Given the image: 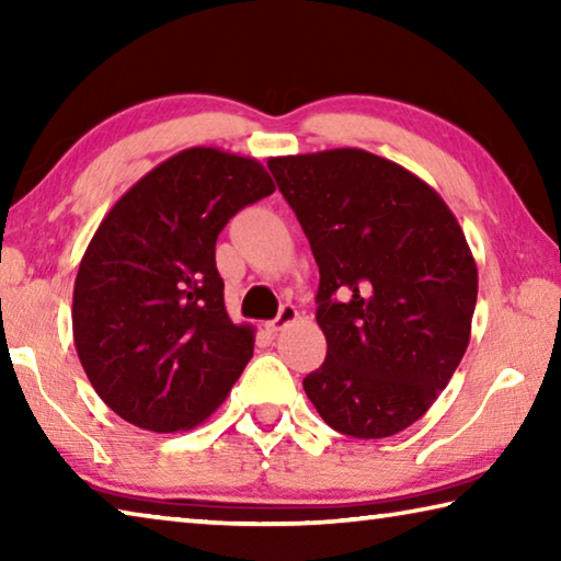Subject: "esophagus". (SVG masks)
<instances>
[{"mask_svg":"<svg viewBox=\"0 0 561 561\" xmlns=\"http://www.w3.org/2000/svg\"><path fill=\"white\" fill-rule=\"evenodd\" d=\"M297 317H299L297 307H294V304H284V307L279 309L277 319H272L270 324H267V329H270V331H282L284 327H289L291 321H297Z\"/></svg>","mask_w":561,"mask_h":561,"instance_id":"esophagus-1","label":"esophagus"}]
</instances>
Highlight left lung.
<instances>
[{
	"label": "left lung",
	"instance_id": "left-lung-1",
	"mask_svg": "<svg viewBox=\"0 0 561 561\" xmlns=\"http://www.w3.org/2000/svg\"><path fill=\"white\" fill-rule=\"evenodd\" d=\"M267 165L319 264L327 358L304 391L351 438L405 431L448 386L470 341L478 267L458 220L428 183L368 150Z\"/></svg>",
	"mask_w": 561,
	"mask_h": 561
}]
</instances>
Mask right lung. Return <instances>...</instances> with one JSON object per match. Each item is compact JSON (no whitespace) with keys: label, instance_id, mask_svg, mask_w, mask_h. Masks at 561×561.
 Returning <instances> with one entry per match:
<instances>
[{"label":"right lung","instance_id":"right-lung-1","mask_svg":"<svg viewBox=\"0 0 561 561\" xmlns=\"http://www.w3.org/2000/svg\"><path fill=\"white\" fill-rule=\"evenodd\" d=\"M272 193L254 158L201 146L150 170L103 217L76 274L73 344L123 421L190 431L230 393L254 329L227 317L215 242Z\"/></svg>","mask_w":561,"mask_h":561}]
</instances>
